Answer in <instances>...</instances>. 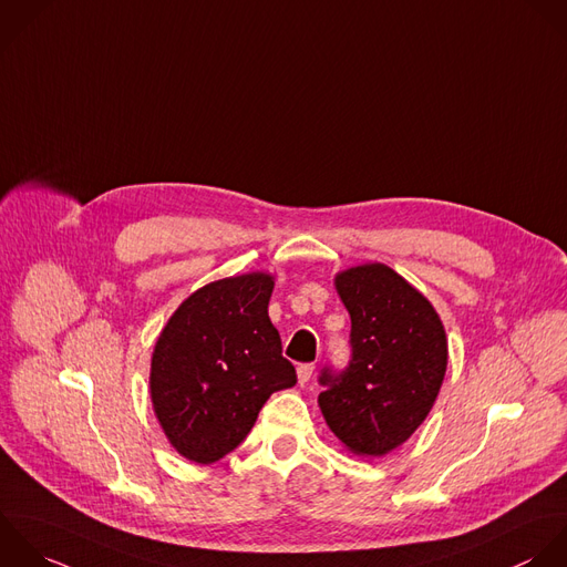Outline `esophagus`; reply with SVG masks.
<instances>
[{
  "mask_svg": "<svg viewBox=\"0 0 567 567\" xmlns=\"http://www.w3.org/2000/svg\"><path fill=\"white\" fill-rule=\"evenodd\" d=\"M313 369H316V367H313V364H309V362H307V364H300V367H298V382H300V384L309 382V380H311Z\"/></svg>",
  "mask_w": 567,
  "mask_h": 567,
  "instance_id": "esophagus-1",
  "label": "esophagus"
}]
</instances>
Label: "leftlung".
<instances>
[{
    "label": "left lung",
    "mask_w": 567,
    "mask_h": 567,
    "mask_svg": "<svg viewBox=\"0 0 567 567\" xmlns=\"http://www.w3.org/2000/svg\"><path fill=\"white\" fill-rule=\"evenodd\" d=\"M336 289L351 316V360L342 371L322 369L318 404L351 453L382 457L431 413L449 364L446 331L433 305L386 265L351 267Z\"/></svg>",
    "instance_id": "8db88e82"
}]
</instances>
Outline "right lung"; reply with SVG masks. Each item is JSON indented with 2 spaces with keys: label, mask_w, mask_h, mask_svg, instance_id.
I'll use <instances>...</instances> for the list:
<instances>
[{
  "label": "right lung",
  "mask_w": 567,
  "mask_h": 567,
  "mask_svg": "<svg viewBox=\"0 0 567 567\" xmlns=\"http://www.w3.org/2000/svg\"><path fill=\"white\" fill-rule=\"evenodd\" d=\"M274 276L245 274L194 291L161 331L150 369L156 420L189 462L214 464L251 431L271 393L296 384L267 307Z\"/></svg>",
  "instance_id": "1"
}]
</instances>
